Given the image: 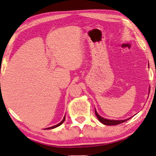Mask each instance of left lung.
<instances>
[{
	"instance_id": "left-lung-1",
	"label": "left lung",
	"mask_w": 156,
	"mask_h": 156,
	"mask_svg": "<svg viewBox=\"0 0 156 156\" xmlns=\"http://www.w3.org/2000/svg\"><path fill=\"white\" fill-rule=\"evenodd\" d=\"M95 115H96V117L98 118V119L99 120V121L101 122L103 124H104V125H106V126H116V125H118V124L124 123V122H126V120H128V119L122 120H108V119H105V118H103L101 117V116H100L98 114V113L95 110Z\"/></svg>"
}]
</instances>
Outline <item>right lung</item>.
Here are the masks:
<instances>
[{
    "label": "right lung",
    "instance_id": "right-lung-1",
    "mask_svg": "<svg viewBox=\"0 0 156 156\" xmlns=\"http://www.w3.org/2000/svg\"><path fill=\"white\" fill-rule=\"evenodd\" d=\"M65 119H66V116H64L63 119V120H62V121L61 122V123H58V124H57V125H55V126H52V127L48 128H46V129H53V128H56V127H58V126H61V124L63 123V122H64V120H65Z\"/></svg>",
    "mask_w": 156,
    "mask_h": 156
}]
</instances>
